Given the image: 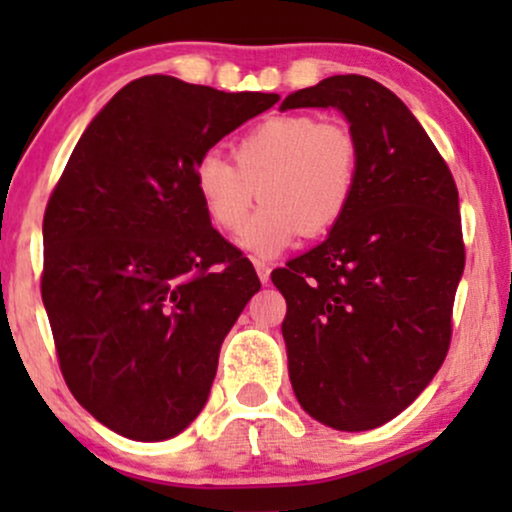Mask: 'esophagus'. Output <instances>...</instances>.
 Instances as JSON below:
<instances>
[{
	"instance_id": "esophagus-1",
	"label": "esophagus",
	"mask_w": 512,
	"mask_h": 512,
	"mask_svg": "<svg viewBox=\"0 0 512 512\" xmlns=\"http://www.w3.org/2000/svg\"><path fill=\"white\" fill-rule=\"evenodd\" d=\"M255 269H257V276H260L262 284H269V274H272V267H269L267 262L255 260Z\"/></svg>"
}]
</instances>
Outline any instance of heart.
I'll list each match as a JSON object with an SVG mask.
<instances>
[{
	"mask_svg": "<svg viewBox=\"0 0 512 512\" xmlns=\"http://www.w3.org/2000/svg\"><path fill=\"white\" fill-rule=\"evenodd\" d=\"M233 164L207 151L197 158L192 180L214 226L238 233L252 204L243 245L255 255H276L298 236L334 231L354 204L361 178V144L349 122L293 113L262 120L233 146Z\"/></svg>",
	"mask_w": 512,
	"mask_h": 512,
	"instance_id": "heart-1",
	"label": "heart"
}]
</instances>
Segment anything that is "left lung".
Listing matches in <instances>:
<instances>
[{
	"label": "left lung",
	"mask_w": 512,
	"mask_h": 512,
	"mask_svg": "<svg viewBox=\"0 0 512 512\" xmlns=\"http://www.w3.org/2000/svg\"><path fill=\"white\" fill-rule=\"evenodd\" d=\"M337 108L361 144V178L325 243L274 269L293 392L320 424L370 431L395 419L443 366L464 272L457 185L390 88L339 74L281 110Z\"/></svg>",
	"instance_id": "1"
}]
</instances>
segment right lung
<instances>
[{
    "label": "right lung",
    "mask_w": 512,
    "mask_h": 512,
    "mask_svg": "<svg viewBox=\"0 0 512 512\" xmlns=\"http://www.w3.org/2000/svg\"><path fill=\"white\" fill-rule=\"evenodd\" d=\"M279 101L154 74L93 117L43 219V293L76 402L132 440L185 431L207 404L219 351L260 291L255 267L199 202L192 170Z\"/></svg>",
    "instance_id": "obj_1"
}]
</instances>
